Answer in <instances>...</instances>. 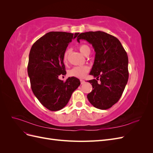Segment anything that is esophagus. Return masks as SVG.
<instances>
[{"label":"esophagus","instance_id":"esophagus-1","mask_svg":"<svg viewBox=\"0 0 153 153\" xmlns=\"http://www.w3.org/2000/svg\"><path fill=\"white\" fill-rule=\"evenodd\" d=\"M80 82H81V84H83L85 83V81L84 80H80Z\"/></svg>","mask_w":153,"mask_h":153}]
</instances>
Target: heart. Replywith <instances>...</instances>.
I'll return each mask as SVG.
<instances>
[{
	"label": "heart",
	"mask_w": 153,
	"mask_h": 153,
	"mask_svg": "<svg viewBox=\"0 0 153 153\" xmlns=\"http://www.w3.org/2000/svg\"><path fill=\"white\" fill-rule=\"evenodd\" d=\"M79 50L82 55L84 56L89 55L91 52V49L89 46L87 45H81L79 47ZM70 53V50L69 49L67 50L63 55V61L64 63H67L68 61L69 54ZM89 71V68L87 66H76L74 67L68 71V74L69 76H75L78 78H83L87 73Z\"/></svg>",
	"instance_id": "1"
}]
</instances>
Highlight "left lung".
I'll return each mask as SVG.
<instances>
[{
	"label": "left lung",
	"mask_w": 153,
	"mask_h": 153,
	"mask_svg": "<svg viewBox=\"0 0 153 153\" xmlns=\"http://www.w3.org/2000/svg\"><path fill=\"white\" fill-rule=\"evenodd\" d=\"M80 39L91 44L96 52L89 74L97 78L88 81L92 86L88 100L97 108H110L119 100L128 80L127 53L117 38L105 32H83L77 37L78 42Z\"/></svg>",
	"instance_id": "obj_1"
}]
</instances>
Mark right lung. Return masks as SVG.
I'll list each match as a JSON object with an SVG mask.
<instances>
[{
    "label": "right lung",
    "instance_id": "right-lung-1",
    "mask_svg": "<svg viewBox=\"0 0 153 153\" xmlns=\"http://www.w3.org/2000/svg\"><path fill=\"white\" fill-rule=\"evenodd\" d=\"M79 33L50 32L37 40L30 49L27 72L32 92L39 102L51 111L63 108L73 91L80 85L76 77L59 79L66 74L63 55L68 44Z\"/></svg>",
    "mask_w": 153,
    "mask_h": 153
}]
</instances>
